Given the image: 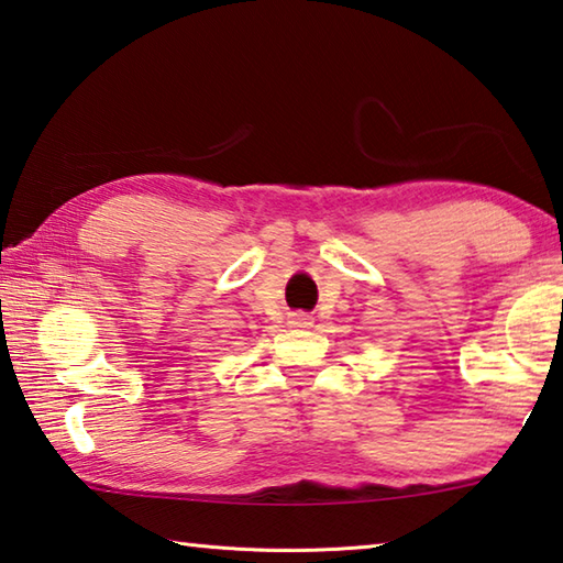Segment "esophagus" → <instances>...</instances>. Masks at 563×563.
Listing matches in <instances>:
<instances>
[{"mask_svg": "<svg viewBox=\"0 0 563 563\" xmlns=\"http://www.w3.org/2000/svg\"><path fill=\"white\" fill-rule=\"evenodd\" d=\"M292 324H298V327H308L310 324V314H295L292 317Z\"/></svg>", "mask_w": 563, "mask_h": 563, "instance_id": "esophagus-1", "label": "esophagus"}]
</instances>
